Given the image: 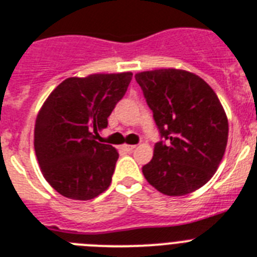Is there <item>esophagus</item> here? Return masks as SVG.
I'll return each instance as SVG.
<instances>
[{
    "label": "esophagus",
    "instance_id": "34e87169",
    "mask_svg": "<svg viewBox=\"0 0 257 257\" xmlns=\"http://www.w3.org/2000/svg\"><path fill=\"white\" fill-rule=\"evenodd\" d=\"M122 149L126 150V152H133V150L136 149V145H124Z\"/></svg>",
    "mask_w": 257,
    "mask_h": 257
}]
</instances>
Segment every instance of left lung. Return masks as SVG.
I'll return each instance as SVG.
<instances>
[{
  "label": "left lung",
  "instance_id": "left-lung-1",
  "mask_svg": "<svg viewBox=\"0 0 257 257\" xmlns=\"http://www.w3.org/2000/svg\"><path fill=\"white\" fill-rule=\"evenodd\" d=\"M135 78L161 135L144 177L169 197L193 193L215 174L227 147L228 120L218 96L185 70L144 71Z\"/></svg>",
  "mask_w": 257,
  "mask_h": 257
}]
</instances>
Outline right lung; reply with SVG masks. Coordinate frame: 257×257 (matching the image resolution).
<instances>
[{
    "mask_svg": "<svg viewBox=\"0 0 257 257\" xmlns=\"http://www.w3.org/2000/svg\"><path fill=\"white\" fill-rule=\"evenodd\" d=\"M132 75L68 78L42 105L35 120V154L46 181L63 197L88 201L109 187L118 153L96 139L107 128Z\"/></svg>",
    "mask_w": 257,
    "mask_h": 257,
    "instance_id": "1",
    "label": "right lung"
}]
</instances>
